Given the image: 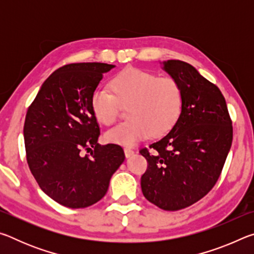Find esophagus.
I'll use <instances>...</instances> for the list:
<instances>
[{
	"label": "esophagus",
	"instance_id": "1",
	"mask_svg": "<svg viewBox=\"0 0 254 254\" xmlns=\"http://www.w3.org/2000/svg\"><path fill=\"white\" fill-rule=\"evenodd\" d=\"M124 153H126V157L128 158V157H131L133 153H134V151H133V150L130 148H124Z\"/></svg>",
	"mask_w": 254,
	"mask_h": 254
}]
</instances>
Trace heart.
<instances>
[{
	"mask_svg": "<svg viewBox=\"0 0 254 254\" xmlns=\"http://www.w3.org/2000/svg\"><path fill=\"white\" fill-rule=\"evenodd\" d=\"M111 90L98 88L91 98L92 110L101 123L109 126L118 120L121 105L127 106V121L110 128L106 141L134 145L140 141L170 131L180 118L184 93L173 77L128 67L110 81Z\"/></svg>",
	"mask_w": 254,
	"mask_h": 254,
	"instance_id": "1",
	"label": "heart"
}]
</instances>
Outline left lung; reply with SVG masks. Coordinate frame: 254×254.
<instances>
[{"label":"left lung","instance_id":"1","mask_svg":"<svg viewBox=\"0 0 254 254\" xmlns=\"http://www.w3.org/2000/svg\"><path fill=\"white\" fill-rule=\"evenodd\" d=\"M184 93L180 118L162 139L140 149L148 168L141 188L150 203L179 210L212 190L222 174L233 140L225 98L216 85L180 60L163 63Z\"/></svg>","mask_w":254,"mask_h":254}]
</instances>
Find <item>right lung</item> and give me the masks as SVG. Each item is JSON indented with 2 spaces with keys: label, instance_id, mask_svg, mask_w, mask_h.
Wrapping results in <instances>:
<instances>
[{
  "label": "right lung",
  "instance_id": "obj_1",
  "mask_svg": "<svg viewBox=\"0 0 254 254\" xmlns=\"http://www.w3.org/2000/svg\"><path fill=\"white\" fill-rule=\"evenodd\" d=\"M113 67L77 63L58 68L42 84L25 115L30 171L42 191L66 207L85 208L101 200L126 159L121 145L97 143L100 127L91 105L103 72Z\"/></svg>",
  "mask_w": 254,
  "mask_h": 254
}]
</instances>
